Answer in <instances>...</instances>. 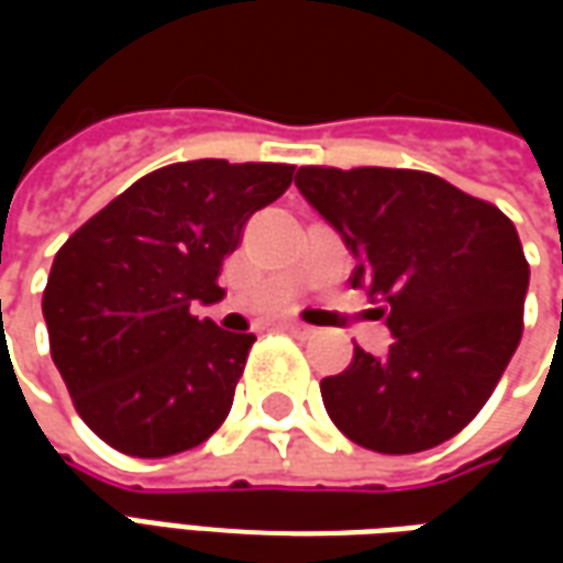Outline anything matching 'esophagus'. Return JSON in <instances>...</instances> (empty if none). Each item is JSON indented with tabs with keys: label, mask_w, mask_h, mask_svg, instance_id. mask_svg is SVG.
Instances as JSON below:
<instances>
[{
	"label": "esophagus",
	"mask_w": 563,
	"mask_h": 563,
	"mask_svg": "<svg viewBox=\"0 0 563 563\" xmlns=\"http://www.w3.org/2000/svg\"><path fill=\"white\" fill-rule=\"evenodd\" d=\"M286 331H292L295 338H313V334H317V329H310V325H305V322H289Z\"/></svg>",
	"instance_id": "obj_1"
}]
</instances>
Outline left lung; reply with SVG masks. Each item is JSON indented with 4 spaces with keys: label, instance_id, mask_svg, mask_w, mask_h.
Instances as JSON below:
<instances>
[{
    "label": "left lung",
    "instance_id": "1",
    "mask_svg": "<svg viewBox=\"0 0 563 563\" xmlns=\"http://www.w3.org/2000/svg\"><path fill=\"white\" fill-rule=\"evenodd\" d=\"M301 196L343 234L353 289L386 313L389 355L355 346L319 383L331 422L383 455L424 452L471 424L525 329L528 258L492 201L413 168L301 165Z\"/></svg>",
    "mask_w": 563,
    "mask_h": 563
}]
</instances>
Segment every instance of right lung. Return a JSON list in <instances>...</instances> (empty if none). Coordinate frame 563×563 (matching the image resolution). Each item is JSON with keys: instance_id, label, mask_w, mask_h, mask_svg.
Here are the masks:
<instances>
[{"instance_id": "add662e5", "label": "right lung", "mask_w": 563, "mask_h": 563, "mask_svg": "<svg viewBox=\"0 0 563 563\" xmlns=\"http://www.w3.org/2000/svg\"><path fill=\"white\" fill-rule=\"evenodd\" d=\"M292 174L283 162H174L59 246L42 298L51 355L108 446L165 459L225 422L256 338L217 329L192 305L220 301L222 262Z\"/></svg>"}]
</instances>
